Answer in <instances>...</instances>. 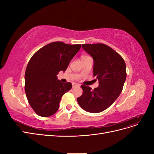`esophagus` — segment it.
Segmentation results:
<instances>
[{
  "label": "esophagus",
  "instance_id": "34e87169",
  "mask_svg": "<svg viewBox=\"0 0 154 154\" xmlns=\"http://www.w3.org/2000/svg\"><path fill=\"white\" fill-rule=\"evenodd\" d=\"M80 86V85L78 84V83H72V88H75L76 87H79Z\"/></svg>",
  "mask_w": 154,
  "mask_h": 154
}]
</instances>
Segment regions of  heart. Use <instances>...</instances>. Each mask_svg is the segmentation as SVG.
I'll list each match as a JSON object with an SVG mask.
<instances>
[{"label": "heart", "mask_w": 154, "mask_h": 154, "mask_svg": "<svg viewBox=\"0 0 154 154\" xmlns=\"http://www.w3.org/2000/svg\"><path fill=\"white\" fill-rule=\"evenodd\" d=\"M88 57H88V56H82V58H81V59H83V58H88Z\"/></svg>", "instance_id": "b5f03b06"}]
</instances>
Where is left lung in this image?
I'll return each mask as SVG.
<instances>
[{
	"instance_id": "left-lung-1",
	"label": "left lung",
	"mask_w": 154,
	"mask_h": 154,
	"mask_svg": "<svg viewBox=\"0 0 154 154\" xmlns=\"http://www.w3.org/2000/svg\"><path fill=\"white\" fill-rule=\"evenodd\" d=\"M94 60L93 75L100 85L94 89L82 85V95L77 98L81 108L91 113H99L112 104L123 90L127 78L123 58L104 44H82Z\"/></svg>"
}]
</instances>
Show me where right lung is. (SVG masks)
Segmentation results:
<instances>
[{
	"mask_svg": "<svg viewBox=\"0 0 154 154\" xmlns=\"http://www.w3.org/2000/svg\"><path fill=\"white\" fill-rule=\"evenodd\" d=\"M81 44L70 45L54 42L32 55L25 72V92L27 101L36 114L49 117L57 112L62 96L71 89L70 82L62 83L57 75L65 71Z\"/></svg>",
	"mask_w": 154,
	"mask_h": 154,
	"instance_id": "1",
	"label": "right lung"
}]
</instances>
